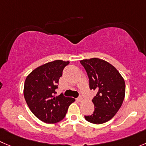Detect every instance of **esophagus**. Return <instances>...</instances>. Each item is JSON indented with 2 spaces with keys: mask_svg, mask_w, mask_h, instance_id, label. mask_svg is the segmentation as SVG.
Returning a JSON list of instances; mask_svg holds the SVG:
<instances>
[{
  "mask_svg": "<svg viewBox=\"0 0 146 146\" xmlns=\"http://www.w3.org/2000/svg\"><path fill=\"white\" fill-rule=\"evenodd\" d=\"M77 100L78 101V102H82L83 101L82 97H79V98L77 99Z\"/></svg>",
  "mask_w": 146,
  "mask_h": 146,
  "instance_id": "esophagus-1",
  "label": "esophagus"
}]
</instances>
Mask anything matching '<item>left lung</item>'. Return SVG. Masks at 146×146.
I'll return each mask as SVG.
<instances>
[{
  "mask_svg": "<svg viewBox=\"0 0 146 146\" xmlns=\"http://www.w3.org/2000/svg\"><path fill=\"white\" fill-rule=\"evenodd\" d=\"M88 75L90 90H96L92 99L95 110L86 120L94 124L106 123L115 115L121 107L125 94L123 77L111 64L99 58L80 61Z\"/></svg>",
  "mask_w": 146,
  "mask_h": 146,
  "instance_id": "8db88e82",
  "label": "left lung"
}]
</instances>
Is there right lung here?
<instances>
[{
  "label": "right lung",
  "mask_w": 146,
  "mask_h": 146,
  "mask_svg": "<svg viewBox=\"0 0 146 146\" xmlns=\"http://www.w3.org/2000/svg\"><path fill=\"white\" fill-rule=\"evenodd\" d=\"M69 62L55 60L41 65L26 77L23 95L29 109L41 121L54 124L63 120L75 100L62 94L55 96L59 80Z\"/></svg>",
  "instance_id": "obj_1"
}]
</instances>
